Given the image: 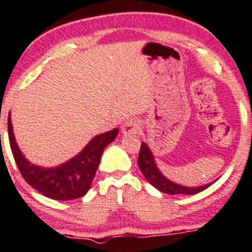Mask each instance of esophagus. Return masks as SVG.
<instances>
[{
  "label": "esophagus",
  "mask_w": 252,
  "mask_h": 252,
  "mask_svg": "<svg viewBox=\"0 0 252 252\" xmlns=\"http://www.w3.org/2000/svg\"><path fill=\"white\" fill-rule=\"evenodd\" d=\"M121 132L125 135L138 134L140 132V125L135 119H128L121 125Z\"/></svg>",
  "instance_id": "1"
}]
</instances>
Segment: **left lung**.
I'll list each match as a JSON object with an SVG mask.
<instances>
[{
    "label": "left lung",
    "instance_id": "8db88e82",
    "mask_svg": "<svg viewBox=\"0 0 252 252\" xmlns=\"http://www.w3.org/2000/svg\"><path fill=\"white\" fill-rule=\"evenodd\" d=\"M138 166L140 168L141 173L152 186H154L158 190L166 192V194L175 195V194H188L194 195L197 194L204 189H207L209 186H212L214 182L208 183V185L200 186V187H185V186L178 185V183L170 181L162 175L155 163L154 155L152 153L150 147L146 142H142L140 153L138 158Z\"/></svg>",
    "mask_w": 252,
    "mask_h": 252
}]
</instances>
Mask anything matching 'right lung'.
<instances>
[{"mask_svg":"<svg viewBox=\"0 0 252 252\" xmlns=\"http://www.w3.org/2000/svg\"><path fill=\"white\" fill-rule=\"evenodd\" d=\"M119 129L95 135L78 155L52 168L36 166L28 161L15 140L10 113L8 135L14 159L24 180L44 196L57 201L74 200L84 196L91 188L92 180L100 162L105 147L117 138Z\"/></svg>","mask_w":252,"mask_h":252,"instance_id":"obj_1","label":"right lung"}]
</instances>
